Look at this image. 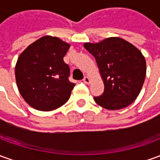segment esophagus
<instances>
[{
  "instance_id": "34e87169",
  "label": "esophagus",
  "mask_w": 160,
  "mask_h": 160,
  "mask_svg": "<svg viewBox=\"0 0 160 160\" xmlns=\"http://www.w3.org/2000/svg\"><path fill=\"white\" fill-rule=\"evenodd\" d=\"M83 82H85V83H87V84H89V83L91 82V79H90L89 77H84V78H83Z\"/></svg>"
}]
</instances>
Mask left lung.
<instances>
[{
  "instance_id": "left-lung-1",
  "label": "left lung",
  "mask_w": 160,
  "mask_h": 160,
  "mask_svg": "<svg viewBox=\"0 0 160 160\" xmlns=\"http://www.w3.org/2000/svg\"><path fill=\"white\" fill-rule=\"evenodd\" d=\"M84 48L95 57L104 91L94 97L101 107L116 111L132 103L140 93L146 75V62L141 51L120 37H109Z\"/></svg>"
}]
</instances>
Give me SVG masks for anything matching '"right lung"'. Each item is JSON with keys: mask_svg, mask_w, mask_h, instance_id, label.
I'll return each instance as SVG.
<instances>
[{"mask_svg": "<svg viewBox=\"0 0 160 160\" xmlns=\"http://www.w3.org/2000/svg\"><path fill=\"white\" fill-rule=\"evenodd\" d=\"M69 46L58 37L42 36L18 57L16 84L23 99L34 109L49 112L69 100L75 83L69 82V67L63 57Z\"/></svg>", "mask_w": 160, "mask_h": 160, "instance_id": "obj_1", "label": "right lung"}]
</instances>
